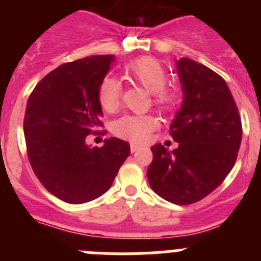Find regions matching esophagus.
<instances>
[{"label":"esophagus","mask_w":261,"mask_h":261,"mask_svg":"<svg viewBox=\"0 0 261 261\" xmlns=\"http://www.w3.org/2000/svg\"><path fill=\"white\" fill-rule=\"evenodd\" d=\"M140 149H142V147L140 146V145L130 144V151H132V153H136V151H138V150H140Z\"/></svg>","instance_id":"34e87169"}]
</instances>
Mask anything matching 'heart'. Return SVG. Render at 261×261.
<instances>
[{
    "label": "heart",
    "instance_id": "b5f03b06",
    "mask_svg": "<svg viewBox=\"0 0 261 261\" xmlns=\"http://www.w3.org/2000/svg\"><path fill=\"white\" fill-rule=\"evenodd\" d=\"M124 74L136 84L141 85L153 94V103L162 111L174 110L179 96L172 89H167L168 75L162 64L154 57H140L124 66ZM121 96V85L115 77L107 75L99 86L98 98L100 107L106 112L117 110ZM156 126L150 115H125L115 123V133L119 137L132 142H145Z\"/></svg>",
    "mask_w": 261,
    "mask_h": 261
}]
</instances>
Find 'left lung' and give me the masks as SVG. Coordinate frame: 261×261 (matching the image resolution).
I'll list each match as a JSON object with an SVG mask.
<instances>
[{
  "instance_id": "obj_1",
  "label": "left lung",
  "mask_w": 261,
  "mask_h": 261,
  "mask_svg": "<svg viewBox=\"0 0 261 261\" xmlns=\"http://www.w3.org/2000/svg\"><path fill=\"white\" fill-rule=\"evenodd\" d=\"M176 70L184 96L170 135L179 146L154 145L146 175L162 199L188 205L213 192L231 171L242 121L231 91L216 71L187 57L176 61Z\"/></svg>"
}]
</instances>
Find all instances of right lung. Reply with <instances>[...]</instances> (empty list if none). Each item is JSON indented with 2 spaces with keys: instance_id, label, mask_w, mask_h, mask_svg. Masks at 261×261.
I'll return each instance as SVG.
<instances>
[{
  "instance_id": "obj_1",
  "label": "right lung",
  "mask_w": 261,
  "mask_h": 261,
  "mask_svg": "<svg viewBox=\"0 0 261 261\" xmlns=\"http://www.w3.org/2000/svg\"><path fill=\"white\" fill-rule=\"evenodd\" d=\"M114 60V55H100L62 64L27 100L23 130L32 170L48 192L69 204L107 192L130 154L128 142L116 137L102 147L86 144L87 136L103 125L98 91Z\"/></svg>"
}]
</instances>
